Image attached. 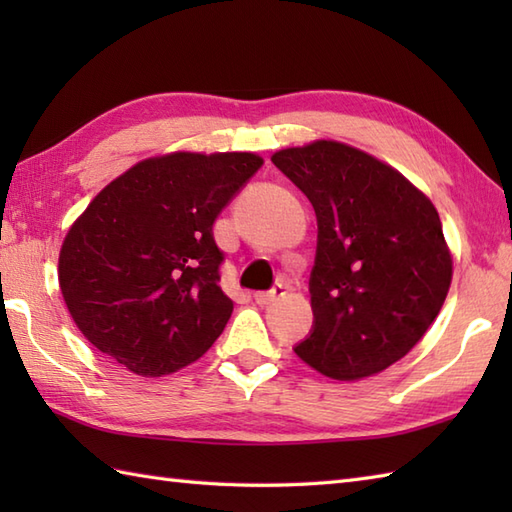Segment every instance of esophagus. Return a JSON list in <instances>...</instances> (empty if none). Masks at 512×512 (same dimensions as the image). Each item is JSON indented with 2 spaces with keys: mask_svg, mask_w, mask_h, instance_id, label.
<instances>
[{
  "mask_svg": "<svg viewBox=\"0 0 512 512\" xmlns=\"http://www.w3.org/2000/svg\"><path fill=\"white\" fill-rule=\"evenodd\" d=\"M286 292H288V288L284 284H277L270 292H255V301L259 303V306H270V303H275L284 297Z\"/></svg>",
  "mask_w": 512,
  "mask_h": 512,
  "instance_id": "esophagus-1",
  "label": "esophagus"
}]
</instances>
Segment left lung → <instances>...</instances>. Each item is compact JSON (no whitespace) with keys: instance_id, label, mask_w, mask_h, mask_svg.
Here are the masks:
<instances>
[{"instance_id":"obj_1","label":"left lung","mask_w":512,"mask_h":512,"mask_svg":"<svg viewBox=\"0 0 512 512\" xmlns=\"http://www.w3.org/2000/svg\"><path fill=\"white\" fill-rule=\"evenodd\" d=\"M317 213L314 325L295 354L334 380L400 361L442 310L453 257L433 202L387 162L339 140L273 154Z\"/></svg>"}]
</instances>
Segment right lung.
<instances>
[{"mask_svg":"<svg viewBox=\"0 0 512 512\" xmlns=\"http://www.w3.org/2000/svg\"><path fill=\"white\" fill-rule=\"evenodd\" d=\"M264 165L250 151H171L136 162L65 235L59 288L76 328L138 376H167L231 319L213 222Z\"/></svg>","mask_w":512,"mask_h":512,"instance_id":"1","label":"right lung"}]
</instances>
